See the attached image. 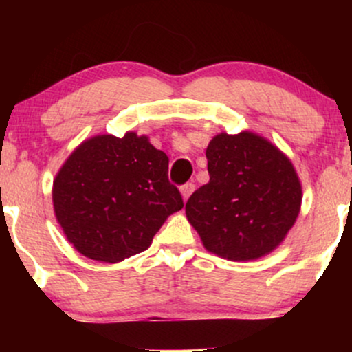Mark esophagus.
Wrapping results in <instances>:
<instances>
[{"instance_id":"1","label":"esophagus","mask_w":352,"mask_h":352,"mask_svg":"<svg viewBox=\"0 0 352 352\" xmlns=\"http://www.w3.org/2000/svg\"><path fill=\"white\" fill-rule=\"evenodd\" d=\"M195 190V185L192 184V182H187V184H184L180 187V192H182V197H184V200H187L190 195H192V192Z\"/></svg>"}]
</instances>
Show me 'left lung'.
Segmentation results:
<instances>
[{
    "mask_svg": "<svg viewBox=\"0 0 352 352\" xmlns=\"http://www.w3.org/2000/svg\"><path fill=\"white\" fill-rule=\"evenodd\" d=\"M207 160L210 182L185 205L205 248L235 261L276 248L301 207V184L288 157L263 137L241 132L213 137Z\"/></svg>",
    "mask_w": 352,
    "mask_h": 352,
    "instance_id": "8db88e82",
    "label": "left lung"
}]
</instances>
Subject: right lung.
Returning <instances> with one entry per match:
<instances>
[{
  "instance_id": "right-lung-1",
  "label": "right lung",
  "mask_w": 352,
  "mask_h": 352,
  "mask_svg": "<svg viewBox=\"0 0 352 352\" xmlns=\"http://www.w3.org/2000/svg\"><path fill=\"white\" fill-rule=\"evenodd\" d=\"M52 201L74 248L106 263L147 250L167 217L184 207L168 180V157L134 132L80 144L56 177Z\"/></svg>"
}]
</instances>
